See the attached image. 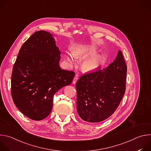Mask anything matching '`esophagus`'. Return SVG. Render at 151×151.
<instances>
[{"mask_svg": "<svg viewBox=\"0 0 151 151\" xmlns=\"http://www.w3.org/2000/svg\"><path fill=\"white\" fill-rule=\"evenodd\" d=\"M78 79V75H76V76H75L74 77V78H73V84H75V83H76V82H77Z\"/></svg>", "mask_w": 151, "mask_h": 151, "instance_id": "34e87169", "label": "esophagus"}]
</instances>
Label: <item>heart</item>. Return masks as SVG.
Listing matches in <instances>:
<instances>
[{
  "mask_svg": "<svg viewBox=\"0 0 151 151\" xmlns=\"http://www.w3.org/2000/svg\"><path fill=\"white\" fill-rule=\"evenodd\" d=\"M94 51L92 47H79L73 52H67L66 54V60L70 63L75 61L76 57L86 56L91 54ZM100 64V58L97 55H93L86 58L82 63V67L87 71H93L97 69Z\"/></svg>",
  "mask_w": 151,
  "mask_h": 151,
  "instance_id": "obj_1",
  "label": "heart"
}]
</instances>
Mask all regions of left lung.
<instances>
[{
  "mask_svg": "<svg viewBox=\"0 0 151 151\" xmlns=\"http://www.w3.org/2000/svg\"><path fill=\"white\" fill-rule=\"evenodd\" d=\"M126 76L127 65L120 50L108 67L81 76L76 83L81 118L99 122L111 116L125 94Z\"/></svg>",
  "mask_w": 151,
  "mask_h": 151,
  "instance_id": "1",
  "label": "left lung"
}]
</instances>
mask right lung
I'll return each mask as SVG.
<instances>
[{
  "instance_id": "1",
  "label": "right lung",
  "mask_w": 151,
  "mask_h": 151,
  "mask_svg": "<svg viewBox=\"0 0 151 151\" xmlns=\"http://www.w3.org/2000/svg\"><path fill=\"white\" fill-rule=\"evenodd\" d=\"M50 32H35L19 50L11 76V95L19 111L36 121L45 118L52 108L55 93L70 85L72 71L59 66L60 51Z\"/></svg>"
}]
</instances>
